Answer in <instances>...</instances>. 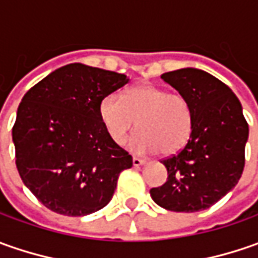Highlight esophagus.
<instances>
[{
  "label": "esophagus",
  "mask_w": 258,
  "mask_h": 258,
  "mask_svg": "<svg viewBox=\"0 0 258 258\" xmlns=\"http://www.w3.org/2000/svg\"><path fill=\"white\" fill-rule=\"evenodd\" d=\"M132 162H134V166H142V165L146 164L145 159H139V158H136V156L132 159Z\"/></svg>",
  "instance_id": "esophagus-1"
}]
</instances>
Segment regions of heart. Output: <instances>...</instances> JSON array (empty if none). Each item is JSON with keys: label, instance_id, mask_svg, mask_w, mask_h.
I'll return each mask as SVG.
<instances>
[{"label": "heart", "instance_id": "obj_1", "mask_svg": "<svg viewBox=\"0 0 258 258\" xmlns=\"http://www.w3.org/2000/svg\"><path fill=\"white\" fill-rule=\"evenodd\" d=\"M106 132L117 145H123L136 124L129 146L136 154L162 155L178 152L192 131V110L181 94L168 93L154 85H139L122 96H104L99 106Z\"/></svg>", "mask_w": 258, "mask_h": 258}]
</instances>
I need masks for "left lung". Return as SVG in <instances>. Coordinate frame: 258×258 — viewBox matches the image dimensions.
I'll use <instances>...</instances> for the list:
<instances>
[{"mask_svg":"<svg viewBox=\"0 0 258 258\" xmlns=\"http://www.w3.org/2000/svg\"><path fill=\"white\" fill-rule=\"evenodd\" d=\"M161 79L188 100L192 131L179 154L161 161L168 179L152 188L151 197L169 211H203L240 181L248 124L238 97L213 75L186 67L164 73Z\"/></svg>","mask_w":258,"mask_h":258,"instance_id":"obj_1","label":"left lung"}]
</instances>
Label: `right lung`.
Instances as JSON below:
<instances>
[{"instance_id":"obj_1","label":"right lung","mask_w":258,"mask_h":258,"mask_svg":"<svg viewBox=\"0 0 258 258\" xmlns=\"http://www.w3.org/2000/svg\"><path fill=\"white\" fill-rule=\"evenodd\" d=\"M127 82L120 73L72 63L24 94L13 127L15 164L48 210L82 217L112 200L132 156L106 132L99 106Z\"/></svg>"}]
</instances>
